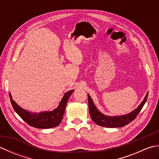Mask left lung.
<instances>
[{
    "label": "left lung",
    "mask_w": 159,
    "mask_h": 159,
    "mask_svg": "<svg viewBox=\"0 0 159 159\" xmlns=\"http://www.w3.org/2000/svg\"><path fill=\"white\" fill-rule=\"evenodd\" d=\"M148 93L146 94L143 102L137 107V109L134 110L133 112L130 113L129 114L125 115V116L111 117L104 116V114L101 113L97 109L95 105H94L90 96L88 95V104L90 116L94 122L101 126L107 128H119L124 126L135 119L136 117L138 116V114L140 113L141 110L142 109L145 103H146L148 98Z\"/></svg>",
    "instance_id": "1"
}]
</instances>
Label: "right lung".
<instances>
[{
  "mask_svg": "<svg viewBox=\"0 0 159 159\" xmlns=\"http://www.w3.org/2000/svg\"><path fill=\"white\" fill-rule=\"evenodd\" d=\"M74 90L66 92L61 100L58 107L50 112H42L39 113H31L20 107L12 100L9 93L10 100L13 109L22 119L30 126L37 128H51L59 126L61 121L67 100Z\"/></svg>",
  "mask_w": 159,
  "mask_h": 159,
  "instance_id": "right-lung-1",
  "label": "right lung"
}]
</instances>
